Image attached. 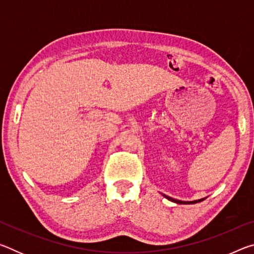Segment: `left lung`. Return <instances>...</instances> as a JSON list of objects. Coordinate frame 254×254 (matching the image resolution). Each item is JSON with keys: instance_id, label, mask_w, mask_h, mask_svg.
I'll list each match as a JSON object with an SVG mask.
<instances>
[{"instance_id": "left-lung-1", "label": "left lung", "mask_w": 254, "mask_h": 254, "mask_svg": "<svg viewBox=\"0 0 254 254\" xmlns=\"http://www.w3.org/2000/svg\"><path fill=\"white\" fill-rule=\"evenodd\" d=\"M166 197V198H168L169 200H171V201H175V203H177V204H195V203H197V201H201V200H204V199H199V200H192V201H183V200H177V199H174V198H171V197H168V196H166V195H163Z\"/></svg>"}]
</instances>
